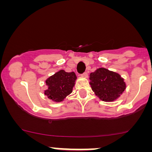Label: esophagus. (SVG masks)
<instances>
[{
    "instance_id": "obj_1",
    "label": "esophagus",
    "mask_w": 152,
    "mask_h": 152,
    "mask_svg": "<svg viewBox=\"0 0 152 152\" xmlns=\"http://www.w3.org/2000/svg\"><path fill=\"white\" fill-rule=\"evenodd\" d=\"M81 76H83V77H84V78H87V77H88V73L84 72L83 74L81 75Z\"/></svg>"
}]
</instances>
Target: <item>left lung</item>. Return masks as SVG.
<instances>
[{
  "label": "left lung",
  "instance_id": "obj_1",
  "mask_svg": "<svg viewBox=\"0 0 152 152\" xmlns=\"http://www.w3.org/2000/svg\"><path fill=\"white\" fill-rule=\"evenodd\" d=\"M90 85L93 91L104 102H114L126 88L124 78L117 73L99 68L90 74Z\"/></svg>",
  "mask_w": 152,
  "mask_h": 152
}]
</instances>
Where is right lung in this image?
Masks as SVG:
<instances>
[{
  "instance_id": "obj_1",
  "label": "right lung",
  "mask_w": 152,
  "mask_h": 152,
  "mask_svg": "<svg viewBox=\"0 0 152 152\" xmlns=\"http://www.w3.org/2000/svg\"><path fill=\"white\" fill-rule=\"evenodd\" d=\"M76 78L74 72L60 70L46 79L48 88L44 91V94L53 102H62L72 92Z\"/></svg>"
}]
</instances>
